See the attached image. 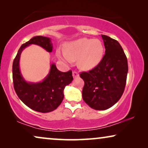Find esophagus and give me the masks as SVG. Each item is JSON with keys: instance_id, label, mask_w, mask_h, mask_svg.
Returning <instances> with one entry per match:
<instances>
[{"instance_id": "obj_1", "label": "esophagus", "mask_w": 148, "mask_h": 148, "mask_svg": "<svg viewBox=\"0 0 148 148\" xmlns=\"http://www.w3.org/2000/svg\"><path fill=\"white\" fill-rule=\"evenodd\" d=\"M79 76V75L77 72L73 71V78H77V77H78Z\"/></svg>"}]
</instances>
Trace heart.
Returning a JSON list of instances; mask_svg holds the SVG:
<instances>
[{
	"instance_id": "1",
	"label": "heart",
	"mask_w": 148,
	"mask_h": 148,
	"mask_svg": "<svg viewBox=\"0 0 148 148\" xmlns=\"http://www.w3.org/2000/svg\"><path fill=\"white\" fill-rule=\"evenodd\" d=\"M104 46L98 39L79 38L66 44L64 52L58 50V58L67 63L77 59V65L83 70L96 67L104 56Z\"/></svg>"
}]
</instances>
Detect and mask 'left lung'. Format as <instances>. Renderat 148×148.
<instances>
[{
  "mask_svg": "<svg viewBox=\"0 0 148 148\" xmlns=\"http://www.w3.org/2000/svg\"><path fill=\"white\" fill-rule=\"evenodd\" d=\"M105 46V54L96 67L82 72L80 77L85 85L82 97L91 108L106 110L114 105L124 92L128 64L121 44L109 36L101 35Z\"/></svg>",
  "mask_w": 148,
  "mask_h": 148,
  "instance_id": "obj_1",
  "label": "left lung"
}]
</instances>
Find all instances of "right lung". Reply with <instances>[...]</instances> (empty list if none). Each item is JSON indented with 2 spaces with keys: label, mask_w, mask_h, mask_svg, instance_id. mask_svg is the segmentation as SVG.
<instances>
[{
  "label": "right lung",
  "mask_w": 148,
  "mask_h": 148,
  "mask_svg": "<svg viewBox=\"0 0 148 148\" xmlns=\"http://www.w3.org/2000/svg\"><path fill=\"white\" fill-rule=\"evenodd\" d=\"M31 44L41 46L48 52H52L53 48L51 39L41 36H35L22 44L13 63L14 89L20 100L32 110L43 113L52 112L61 104L64 89L73 79L72 71H60L52 62L49 73L42 82H27L21 73L19 60L22 51Z\"/></svg>",
  "instance_id": "right-lung-1"
}]
</instances>
